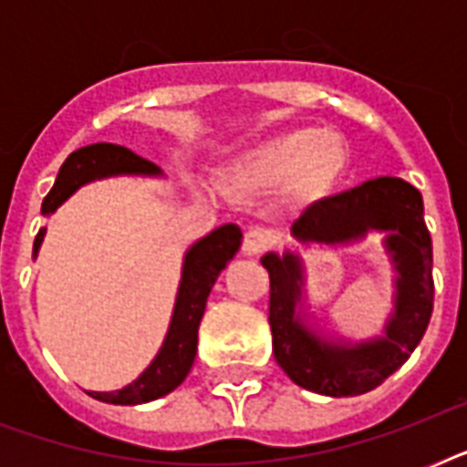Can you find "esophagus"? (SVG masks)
<instances>
[{"mask_svg":"<svg viewBox=\"0 0 467 467\" xmlns=\"http://www.w3.org/2000/svg\"><path fill=\"white\" fill-rule=\"evenodd\" d=\"M271 233L269 230H264V227H252L247 234H244V240H242V252L249 256L262 254L264 249H269L271 244Z\"/></svg>","mask_w":467,"mask_h":467,"instance_id":"1","label":"esophagus"}]
</instances>
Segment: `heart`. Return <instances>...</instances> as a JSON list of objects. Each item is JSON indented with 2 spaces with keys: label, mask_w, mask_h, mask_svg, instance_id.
Instances as JSON below:
<instances>
[{
  "label": "heart",
  "mask_w": 467,
  "mask_h": 467,
  "mask_svg": "<svg viewBox=\"0 0 467 467\" xmlns=\"http://www.w3.org/2000/svg\"><path fill=\"white\" fill-rule=\"evenodd\" d=\"M347 167L344 142L329 130L293 128L259 142L225 169V189L264 196L285 189L300 201L322 198Z\"/></svg>",
  "instance_id": "b5f03b06"
}]
</instances>
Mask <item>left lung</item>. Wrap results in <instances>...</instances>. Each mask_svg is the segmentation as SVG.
I'll list each match as a JSON object with an SVG mask.
<instances>
[{
    "label": "left lung",
    "instance_id": "obj_1",
    "mask_svg": "<svg viewBox=\"0 0 467 467\" xmlns=\"http://www.w3.org/2000/svg\"><path fill=\"white\" fill-rule=\"evenodd\" d=\"M303 244H351L368 233H383V247L395 269V310L383 337L337 341L312 332L303 312V262L296 252H269V325L276 363L293 383L327 398L363 395L392 376L427 332L434 310L431 234L424 201L412 183L378 176L337 196L312 203L291 227Z\"/></svg>",
    "mask_w": 467,
    "mask_h": 467
}]
</instances>
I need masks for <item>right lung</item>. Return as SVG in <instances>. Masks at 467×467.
<instances>
[{"label": "right lung", "mask_w": 467, "mask_h": 467, "mask_svg": "<svg viewBox=\"0 0 467 467\" xmlns=\"http://www.w3.org/2000/svg\"><path fill=\"white\" fill-rule=\"evenodd\" d=\"M119 174L160 176L161 169L120 145H111V142L87 145V148L75 150L65 160L60 174L55 179V186L43 201L40 213L43 215L55 213L84 183ZM43 237H46V227H40L36 234L33 256L38 254ZM240 244L242 230L234 223H227L189 247L183 256L182 281H179L171 322H169L167 337L161 341L155 361L126 388L113 392H89L91 398L111 402V405H142V402L167 395L183 383V378L189 376L193 358H196L198 325L205 312V300L211 296V288L218 281L220 271L237 254Z\"/></svg>", "instance_id": "add662e5"}]
</instances>
